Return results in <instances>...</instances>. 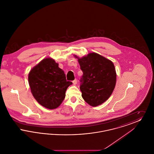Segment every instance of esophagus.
<instances>
[{
    "label": "esophagus",
    "mask_w": 154,
    "mask_h": 154,
    "mask_svg": "<svg viewBox=\"0 0 154 154\" xmlns=\"http://www.w3.org/2000/svg\"><path fill=\"white\" fill-rule=\"evenodd\" d=\"M77 80L76 79H75V80L73 81V83L74 85H75L77 84Z\"/></svg>",
    "instance_id": "34e87169"
}]
</instances>
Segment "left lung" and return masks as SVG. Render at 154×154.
Returning a JSON list of instances; mask_svg holds the SVG:
<instances>
[{"label": "left lung", "instance_id": "1", "mask_svg": "<svg viewBox=\"0 0 154 154\" xmlns=\"http://www.w3.org/2000/svg\"><path fill=\"white\" fill-rule=\"evenodd\" d=\"M78 58L83 75L81 78L82 97L90 106L96 107L106 102L112 93L117 74L113 63L95 53Z\"/></svg>", "mask_w": 154, "mask_h": 154}]
</instances>
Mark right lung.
<instances>
[{
    "label": "right lung",
    "mask_w": 154,
    "mask_h": 154,
    "mask_svg": "<svg viewBox=\"0 0 154 154\" xmlns=\"http://www.w3.org/2000/svg\"><path fill=\"white\" fill-rule=\"evenodd\" d=\"M31 92L40 104L48 109L57 108L65 97L67 88L72 84L66 80L63 70L51 58L43 59L30 71Z\"/></svg>",
    "instance_id": "add662e5"
}]
</instances>
